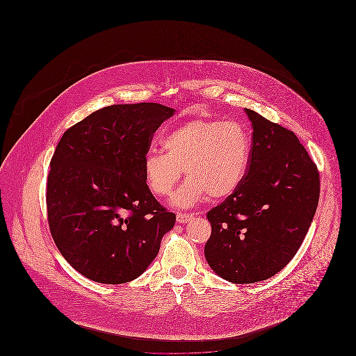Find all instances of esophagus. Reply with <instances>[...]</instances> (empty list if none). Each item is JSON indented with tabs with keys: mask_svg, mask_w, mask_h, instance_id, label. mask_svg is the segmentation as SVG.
<instances>
[{
	"mask_svg": "<svg viewBox=\"0 0 356 356\" xmlns=\"http://www.w3.org/2000/svg\"><path fill=\"white\" fill-rule=\"evenodd\" d=\"M195 218L193 213H186V212H177L176 215V220L179 222H188Z\"/></svg>",
	"mask_w": 356,
	"mask_h": 356,
	"instance_id": "34e87169",
	"label": "esophagus"
}]
</instances>
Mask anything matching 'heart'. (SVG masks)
<instances>
[{
  "label": "heart",
  "instance_id": "1",
  "mask_svg": "<svg viewBox=\"0 0 356 356\" xmlns=\"http://www.w3.org/2000/svg\"><path fill=\"white\" fill-rule=\"evenodd\" d=\"M251 145L248 129L236 121H186L161 138L165 153L145 154V183L156 196H168L184 170L188 180L173 196V205L191 207L207 195L228 197L245 177Z\"/></svg>",
  "mask_w": 356,
  "mask_h": 356
}]
</instances>
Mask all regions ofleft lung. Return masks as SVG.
<instances>
[{"label":"left lung","instance_id":"1","mask_svg":"<svg viewBox=\"0 0 356 356\" xmlns=\"http://www.w3.org/2000/svg\"><path fill=\"white\" fill-rule=\"evenodd\" d=\"M252 122L250 165L236 191L207 218L209 267L235 284L282 271L300 248L316 212L319 172L292 131L244 109Z\"/></svg>","mask_w":356,"mask_h":356}]
</instances>
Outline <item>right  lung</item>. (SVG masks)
<instances>
[{"mask_svg": "<svg viewBox=\"0 0 356 356\" xmlns=\"http://www.w3.org/2000/svg\"><path fill=\"white\" fill-rule=\"evenodd\" d=\"M175 109L156 102L99 109L70 127L56 147L47 186L51 237L85 277L122 284L159 254L176 216L144 177L153 134Z\"/></svg>", "mask_w": 356, "mask_h": 356, "instance_id": "right-lung-1", "label": "right lung"}]
</instances>
